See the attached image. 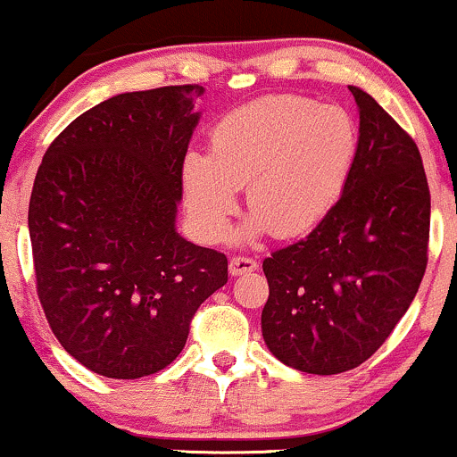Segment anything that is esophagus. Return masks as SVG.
Returning a JSON list of instances; mask_svg holds the SVG:
<instances>
[{
	"label": "esophagus",
	"instance_id": "esophagus-1",
	"mask_svg": "<svg viewBox=\"0 0 457 457\" xmlns=\"http://www.w3.org/2000/svg\"><path fill=\"white\" fill-rule=\"evenodd\" d=\"M259 270L256 261L248 259V256H233L228 263V274L230 276H239V274H248V271Z\"/></svg>",
	"mask_w": 457,
	"mask_h": 457
}]
</instances>
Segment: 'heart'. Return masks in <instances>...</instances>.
Returning a JSON list of instances; mask_svg holds the SVG:
<instances>
[{
    "instance_id": "1",
    "label": "heart",
    "mask_w": 457,
    "mask_h": 457,
    "mask_svg": "<svg viewBox=\"0 0 457 457\" xmlns=\"http://www.w3.org/2000/svg\"><path fill=\"white\" fill-rule=\"evenodd\" d=\"M358 157V127L341 105L295 95L250 101L220 118L209 155L187 153L181 186L201 235L218 242L245 187V237L309 235L341 201Z\"/></svg>"
}]
</instances>
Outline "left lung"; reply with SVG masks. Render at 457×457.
Wrapping results in <instances>:
<instances>
[{
    "label": "left lung",
    "mask_w": 457,
    "mask_h": 457,
    "mask_svg": "<svg viewBox=\"0 0 457 457\" xmlns=\"http://www.w3.org/2000/svg\"><path fill=\"white\" fill-rule=\"evenodd\" d=\"M358 105L356 166L341 201L309 237L263 261L268 350L297 371L362 365L417 295L428 265L429 187L421 153L378 101Z\"/></svg>",
    "instance_id": "obj_1"
}]
</instances>
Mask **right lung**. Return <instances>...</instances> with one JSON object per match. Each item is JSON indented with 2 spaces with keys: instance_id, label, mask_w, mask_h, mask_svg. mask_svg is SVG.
<instances>
[{
  "instance_id": "obj_1",
  "label": "right lung",
  "mask_w": 457,
  "mask_h": 457,
  "mask_svg": "<svg viewBox=\"0 0 457 457\" xmlns=\"http://www.w3.org/2000/svg\"><path fill=\"white\" fill-rule=\"evenodd\" d=\"M203 86L125 92L77 116L34 179L28 227L51 330L99 376L136 380L186 347L228 261L177 233Z\"/></svg>"
}]
</instances>
